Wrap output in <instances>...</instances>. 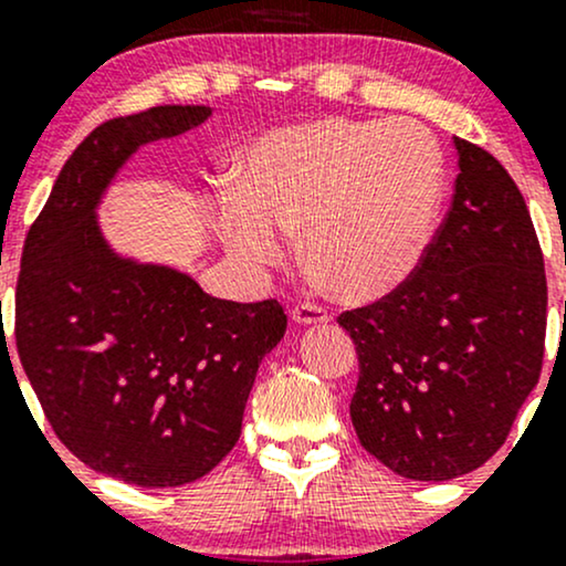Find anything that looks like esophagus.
<instances>
[{"instance_id":"1","label":"esophagus","mask_w":566,"mask_h":566,"mask_svg":"<svg viewBox=\"0 0 566 566\" xmlns=\"http://www.w3.org/2000/svg\"><path fill=\"white\" fill-rule=\"evenodd\" d=\"M292 322L301 324V327H308V324L329 322V314H327V308H322V305H316V303H301L292 308Z\"/></svg>"}]
</instances>
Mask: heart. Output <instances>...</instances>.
<instances>
[{
	"mask_svg": "<svg viewBox=\"0 0 566 566\" xmlns=\"http://www.w3.org/2000/svg\"><path fill=\"white\" fill-rule=\"evenodd\" d=\"M444 157L412 122L327 119L244 148L216 231L231 258L269 265L301 231L303 261L346 301H378L415 274L437 229Z\"/></svg>",
	"mask_w": 566,
	"mask_h": 566,
	"instance_id": "obj_1",
	"label": "heart"
}]
</instances>
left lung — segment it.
Masks as SVG:
<instances>
[{
    "instance_id": "left-lung-1",
    "label": "left lung",
    "mask_w": 566,
    "mask_h": 566,
    "mask_svg": "<svg viewBox=\"0 0 566 566\" xmlns=\"http://www.w3.org/2000/svg\"><path fill=\"white\" fill-rule=\"evenodd\" d=\"M454 148L452 207L415 274L337 316L359 354L356 437L415 482L486 463L543 367L548 287L527 201L492 154Z\"/></svg>"
}]
</instances>
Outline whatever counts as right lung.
<instances>
[{
    "label": "right lung",
    "mask_w": 566,
    "mask_h": 566,
    "mask_svg": "<svg viewBox=\"0 0 566 566\" xmlns=\"http://www.w3.org/2000/svg\"><path fill=\"white\" fill-rule=\"evenodd\" d=\"M210 106H154L103 122L71 154L29 229L15 343L55 437L84 465L138 486L210 473L242 433L263 356L284 337L276 301L207 295L184 271L112 250L97 205L146 143Z\"/></svg>",
    "instance_id": "obj_1"
}]
</instances>
